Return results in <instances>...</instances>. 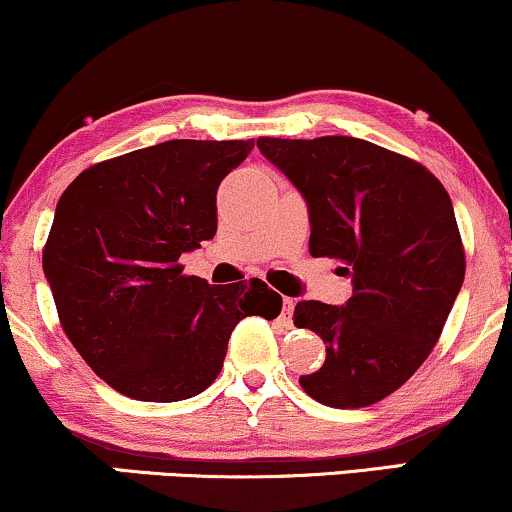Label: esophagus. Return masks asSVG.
Listing matches in <instances>:
<instances>
[{
    "instance_id": "obj_1",
    "label": "esophagus",
    "mask_w": 512,
    "mask_h": 512,
    "mask_svg": "<svg viewBox=\"0 0 512 512\" xmlns=\"http://www.w3.org/2000/svg\"><path fill=\"white\" fill-rule=\"evenodd\" d=\"M293 298H283V307H281V319L283 322H291V315H293Z\"/></svg>"
}]
</instances>
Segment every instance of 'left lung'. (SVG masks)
I'll return each mask as SVG.
<instances>
[{"label":"left lung","mask_w":512,"mask_h":512,"mask_svg":"<svg viewBox=\"0 0 512 512\" xmlns=\"http://www.w3.org/2000/svg\"><path fill=\"white\" fill-rule=\"evenodd\" d=\"M257 147L300 190L312 257L353 279L346 305L303 300L293 324L326 343L307 396L367 408L427 360L465 279V250L446 188L415 159L348 135L260 138Z\"/></svg>","instance_id":"8db88e82"}]
</instances>
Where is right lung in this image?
Instances as JSON below:
<instances>
[{
	"label": "right lung",
	"instance_id": "obj_1",
	"mask_svg": "<svg viewBox=\"0 0 512 512\" xmlns=\"http://www.w3.org/2000/svg\"><path fill=\"white\" fill-rule=\"evenodd\" d=\"M252 147L166 140L92 164L59 197L42 269L61 329L123 396H197L219 377L240 319L281 312L260 279L212 286L178 262L214 238L219 183Z\"/></svg>",
	"mask_w": 512,
	"mask_h": 512
}]
</instances>
